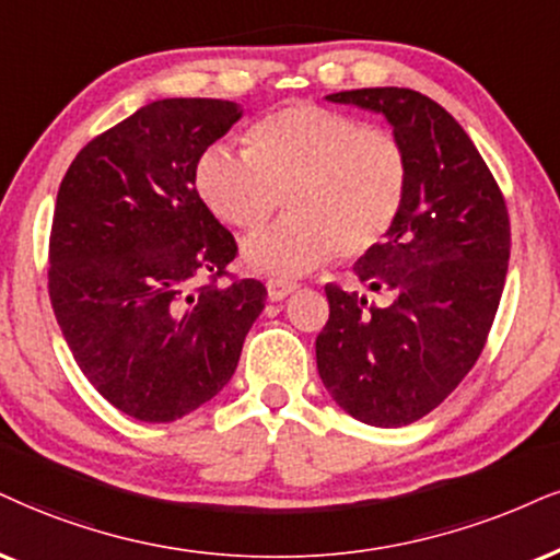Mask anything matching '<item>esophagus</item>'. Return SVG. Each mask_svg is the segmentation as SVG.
<instances>
[{"mask_svg":"<svg viewBox=\"0 0 560 560\" xmlns=\"http://www.w3.org/2000/svg\"><path fill=\"white\" fill-rule=\"evenodd\" d=\"M295 282H288V280H269L267 282V299L269 301H282L288 299V295L295 293Z\"/></svg>","mask_w":560,"mask_h":560,"instance_id":"34e87169","label":"esophagus"}]
</instances>
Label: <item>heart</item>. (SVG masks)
I'll return each mask as SVG.
<instances>
[{
    "label": "heart",
    "mask_w": 560,
    "mask_h": 560,
    "mask_svg": "<svg viewBox=\"0 0 560 560\" xmlns=\"http://www.w3.org/2000/svg\"><path fill=\"white\" fill-rule=\"evenodd\" d=\"M199 197L220 220L254 231L278 210L282 223L246 238V267L299 278L332 259L361 257L386 236L405 205L407 155L395 135L355 116L293 103L259 119L246 153L210 144L195 168Z\"/></svg>",
    "instance_id": "obj_1"
}]
</instances>
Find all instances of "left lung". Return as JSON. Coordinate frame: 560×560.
Masks as SVG:
<instances>
[{
  "instance_id": "left-lung-1",
  "label": "left lung",
  "mask_w": 560,
  "mask_h": 560,
  "mask_svg": "<svg viewBox=\"0 0 560 560\" xmlns=\"http://www.w3.org/2000/svg\"><path fill=\"white\" fill-rule=\"evenodd\" d=\"M327 101L382 114L407 155V195L382 244L353 265L371 293L327 285L329 322L316 369L348 416L399 428L457 389L478 361L509 269V212L457 119L407 88H363Z\"/></svg>"
}]
</instances>
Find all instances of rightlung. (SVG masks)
<instances>
[{
  "mask_svg": "<svg viewBox=\"0 0 560 560\" xmlns=\"http://www.w3.org/2000/svg\"><path fill=\"white\" fill-rule=\"evenodd\" d=\"M241 116L233 101H153L88 142L61 178L48 244L54 314L88 382L144 423L215 397L265 308L259 280L195 288L236 257L195 168Z\"/></svg>",
  "mask_w": 560,
  "mask_h": 560,
  "instance_id": "add662e5",
  "label": "right lung"
}]
</instances>
